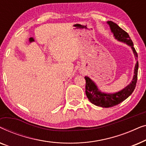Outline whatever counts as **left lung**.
<instances>
[{"instance_id":"left-lung-1","label":"left lung","mask_w":146,"mask_h":146,"mask_svg":"<svg viewBox=\"0 0 146 146\" xmlns=\"http://www.w3.org/2000/svg\"><path fill=\"white\" fill-rule=\"evenodd\" d=\"M107 23L110 27L111 33H113V36L115 39L127 44V45L131 46L134 54L135 60H137V54L133 47V42L128 34L112 21H108ZM137 70H138V62L137 61L134 68V75L131 82L123 90L113 94L102 92L100 90H99L96 84L89 77L85 76L86 94L87 96V98L91 103L97 106L110 108L119 104L121 102L127 98L134 90L137 79Z\"/></svg>"}]
</instances>
